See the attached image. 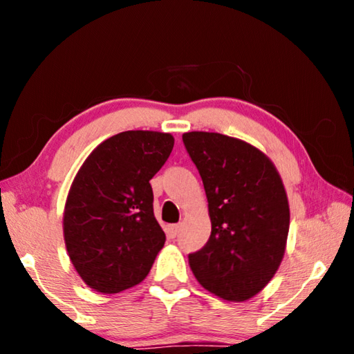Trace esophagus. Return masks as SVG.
<instances>
[{
	"mask_svg": "<svg viewBox=\"0 0 354 354\" xmlns=\"http://www.w3.org/2000/svg\"><path fill=\"white\" fill-rule=\"evenodd\" d=\"M178 231H179V225H169V226H167V236H169L170 239L176 237Z\"/></svg>",
	"mask_w": 354,
	"mask_h": 354,
	"instance_id": "esophagus-1",
	"label": "esophagus"
}]
</instances>
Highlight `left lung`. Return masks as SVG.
Instances as JSON below:
<instances>
[{
	"mask_svg": "<svg viewBox=\"0 0 354 354\" xmlns=\"http://www.w3.org/2000/svg\"><path fill=\"white\" fill-rule=\"evenodd\" d=\"M205 185L211 237L189 254L198 283L227 301L257 295L278 272L289 236V200L277 167L251 143L206 131L183 134Z\"/></svg>",
	"mask_w": 354,
	"mask_h": 354,
	"instance_id": "left-lung-1",
	"label": "left lung"
}]
</instances>
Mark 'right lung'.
I'll return each mask as SVG.
<instances>
[{
  "label": "right lung",
  "mask_w": 354,
  "mask_h": 354,
  "mask_svg": "<svg viewBox=\"0 0 354 354\" xmlns=\"http://www.w3.org/2000/svg\"><path fill=\"white\" fill-rule=\"evenodd\" d=\"M175 145L169 133L124 131L93 149L64 207V241L91 289L118 293L147 278L165 243L149 184Z\"/></svg>",
  "instance_id": "1"
}]
</instances>
